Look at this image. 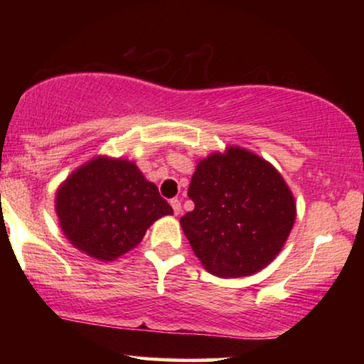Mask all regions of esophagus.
<instances>
[{
    "label": "esophagus",
    "mask_w": 364,
    "mask_h": 364,
    "mask_svg": "<svg viewBox=\"0 0 364 364\" xmlns=\"http://www.w3.org/2000/svg\"><path fill=\"white\" fill-rule=\"evenodd\" d=\"M171 207L173 208V213H176V215H178V213L182 212V203H181V200H178V198H172Z\"/></svg>",
    "instance_id": "34e87169"
}]
</instances>
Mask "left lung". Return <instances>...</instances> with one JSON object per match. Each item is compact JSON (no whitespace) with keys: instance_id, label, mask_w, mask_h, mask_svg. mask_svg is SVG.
<instances>
[{"instance_id":"8db88e82","label":"left lung","mask_w":364,"mask_h":364,"mask_svg":"<svg viewBox=\"0 0 364 364\" xmlns=\"http://www.w3.org/2000/svg\"><path fill=\"white\" fill-rule=\"evenodd\" d=\"M181 227L203 268L220 278L260 272L285 245L295 197L270 162L238 146L198 161Z\"/></svg>"}]
</instances>
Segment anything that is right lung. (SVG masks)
Here are the masks:
<instances>
[{
    "mask_svg": "<svg viewBox=\"0 0 364 364\" xmlns=\"http://www.w3.org/2000/svg\"><path fill=\"white\" fill-rule=\"evenodd\" d=\"M54 208L68 240L101 262L132 250L154 222L173 213L136 162L107 156L69 173L58 187Z\"/></svg>",
    "mask_w": 364,
    "mask_h": 364,
    "instance_id": "right-lung-1",
    "label": "right lung"
}]
</instances>
